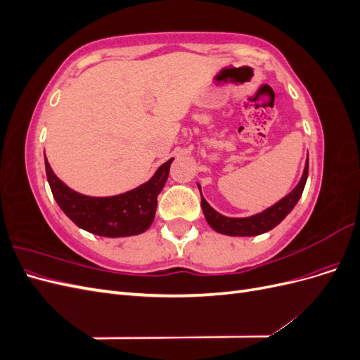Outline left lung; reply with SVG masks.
Here are the masks:
<instances>
[{
	"mask_svg": "<svg viewBox=\"0 0 360 360\" xmlns=\"http://www.w3.org/2000/svg\"><path fill=\"white\" fill-rule=\"evenodd\" d=\"M309 171V158H307V163H304L303 176L299 181V184L294 188L285 198H282L275 205L269 207L263 213H258L249 217H226L221 213H217L214 209L209 205L202 195H201V207L207 222L213 228L214 231L226 234V236H258L266 231H270L271 228L276 226L284 217L294 209V205L297 204L299 198L302 197L304 184H307ZM201 189V186H198Z\"/></svg>",
	"mask_w": 360,
	"mask_h": 360,
	"instance_id": "1",
	"label": "left lung"
}]
</instances>
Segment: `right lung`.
<instances>
[{"mask_svg": "<svg viewBox=\"0 0 360 360\" xmlns=\"http://www.w3.org/2000/svg\"><path fill=\"white\" fill-rule=\"evenodd\" d=\"M174 158L163 163L156 174L139 188L115 197H86L68 188L45 156L46 177L60 209L82 230L103 237L136 236L148 230L156 214L158 195L165 186Z\"/></svg>", "mask_w": 360, "mask_h": 360, "instance_id": "right-lung-1", "label": "right lung"}]
</instances>
